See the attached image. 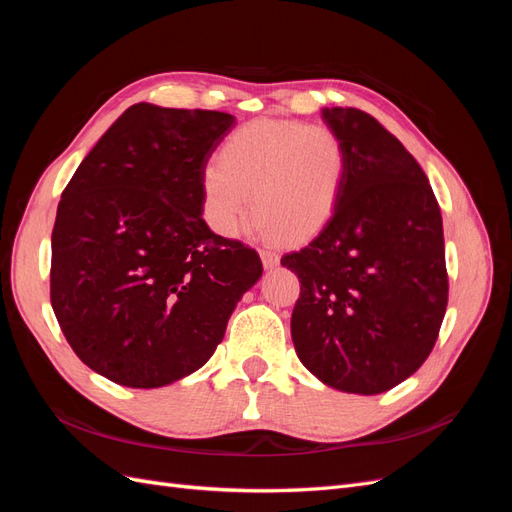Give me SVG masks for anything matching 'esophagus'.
Here are the masks:
<instances>
[{"label": "esophagus", "instance_id": "esophagus-1", "mask_svg": "<svg viewBox=\"0 0 512 512\" xmlns=\"http://www.w3.org/2000/svg\"><path fill=\"white\" fill-rule=\"evenodd\" d=\"M260 258H262V265H265V269H275L277 265H280V256L271 250H262Z\"/></svg>", "mask_w": 512, "mask_h": 512}]
</instances>
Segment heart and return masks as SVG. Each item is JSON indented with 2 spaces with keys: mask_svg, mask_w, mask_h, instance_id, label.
<instances>
[{
  "mask_svg": "<svg viewBox=\"0 0 512 512\" xmlns=\"http://www.w3.org/2000/svg\"><path fill=\"white\" fill-rule=\"evenodd\" d=\"M344 138L322 123L258 119L226 136L218 164L200 173L207 224L235 237L247 215H260L262 237L307 241L327 228L348 179Z\"/></svg>",
  "mask_w": 512,
  "mask_h": 512,
  "instance_id": "b5f03b06",
  "label": "heart"
}]
</instances>
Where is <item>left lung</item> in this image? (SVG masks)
Here are the masks:
<instances>
[{
  "label": "left lung",
  "mask_w": 512,
  "mask_h": 512,
  "mask_svg": "<svg viewBox=\"0 0 512 512\" xmlns=\"http://www.w3.org/2000/svg\"><path fill=\"white\" fill-rule=\"evenodd\" d=\"M348 147L333 220L282 258L301 297L290 333L331 389L378 395L410 378L438 339L448 301L442 213L412 153L359 108H322Z\"/></svg>",
  "instance_id": "obj_1"
}]
</instances>
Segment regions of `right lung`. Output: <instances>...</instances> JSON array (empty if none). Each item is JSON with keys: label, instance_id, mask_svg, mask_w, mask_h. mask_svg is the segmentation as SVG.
<instances>
[{"label": "right lung", "instance_id": "right-lung-1", "mask_svg": "<svg viewBox=\"0 0 512 512\" xmlns=\"http://www.w3.org/2000/svg\"><path fill=\"white\" fill-rule=\"evenodd\" d=\"M235 117L130 106L61 194L51 305L76 356L130 389L203 367L262 275L252 247L203 220L200 173Z\"/></svg>", "mask_w": 512, "mask_h": 512}]
</instances>
